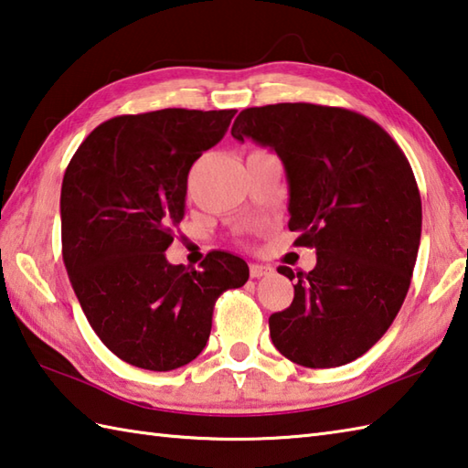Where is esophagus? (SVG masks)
I'll return each instance as SVG.
<instances>
[{
  "label": "esophagus",
  "mask_w": 468,
  "mask_h": 468,
  "mask_svg": "<svg viewBox=\"0 0 468 468\" xmlns=\"http://www.w3.org/2000/svg\"><path fill=\"white\" fill-rule=\"evenodd\" d=\"M266 274H272L271 266H264V264H250V276L252 279H261V276Z\"/></svg>",
  "instance_id": "1"
}]
</instances>
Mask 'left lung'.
<instances>
[{
  "label": "left lung",
  "instance_id": "left-lung-1",
  "mask_svg": "<svg viewBox=\"0 0 468 468\" xmlns=\"http://www.w3.org/2000/svg\"><path fill=\"white\" fill-rule=\"evenodd\" d=\"M232 137L281 157L291 230L317 250L294 299L272 313L274 347L304 367L346 366L392 325L412 281L422 232L414 171L398 143L356 111L311 102L244 109ZM279 272L294 274L287 266Z\"/></svg>",
  "mask_w": 468,
  "mask_h": 468
}]
</instances>
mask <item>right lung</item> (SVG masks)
<instances>
[{
	"label": "right lung",
	"mask_w": 468,
	"mask_h": 468,
	"mask_svg": "<svg viewBox=\"0 0 468 468\" xmlns=\"http://www.w3.org/2000/svg\"><path fill=\"white\" fill-rule=\"evenodd\" d=\"M236 114L161 109L104 121L62 179V259L90 327L127 364L169 371L196 359L218 297L248 281V264L212 252L202 269L169 264L186 214L187 174Z\"/></svg>",
	"instance_id": "1"
}]
</instances>
